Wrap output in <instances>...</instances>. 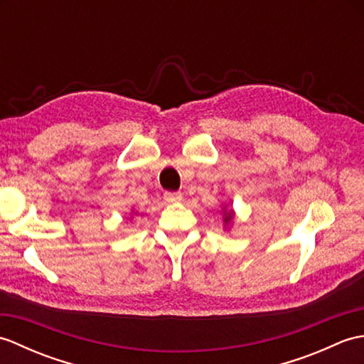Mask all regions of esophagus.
Wrapping results in <instances>:
<instances>
[{
    "instance_id": "1",
    "label": "esophagus",
    "mask_w": 364,
    "mask_h": 364,
    "mask_svg": "<svg viewBox=\"0 0 364 364\" xmlns=\"http://www.w3.org/2000/svg\"><path fill=\"white\" fill-rule=\"evenodd\" d=\"M164 200L168 203H180L183 200L181 192H166Z\"/></svg>"
}]
</instances>
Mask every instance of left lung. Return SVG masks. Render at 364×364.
Here are the masks:
<instances>
[{"label": "left lung", "mask_w": 364, "mask_h": 364, "mask_svg": "<svg viewBox=\"0 0 364 364\" xmlns=\"http://www.w3.org/2000/svg\"><path fill=\"white\" fill-rule=\"evenodd\" d=\"M231 220H233V211L223 210V223H225V225H230Z\"/></svg>", "instance_id": "8db88e82"}]
</instances>
